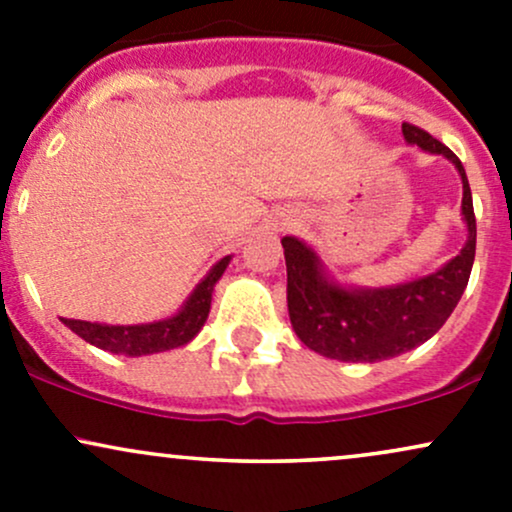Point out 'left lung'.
<instances>
[{
	"mask_svg": "<svg viewBox=\"0 0 512 512\" xmlns=\"http://www.w3.org/2000/svg\"><path fill=\"white\" fill-rule=\"evenodd\" d=\"M404 142L445 156L462 178V219L467 243L436 272L380 289L346 286L303 240L281 238L286 257V301L298 339L315 354L346 363L395 358L428 342L452 315L467 289L477 250V219L462 161L424 129L402 125Z\"/></svg>",
	"mask_w": 512,
	"mask_h": 512,
	"instance_id": "8db88e82",
	"label": "left lung"
}]
</instances>
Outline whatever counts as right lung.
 <instances>
[{
    "label": "right lung",
    "instance_id": "obj_1",
    "mask_svg": "<svg viewBox=\"0 0 512 512\" xmlns=\"http://www.w3.org/2000/svg\"><path fill=\"white\" fill-rule=\"evenodd\" d=\"M228 262H231V255L221 257L195 286V291L187 296V301L180 305L178 313L163 317V320L144 322V325H105V322L67 320V317H62V322L74 334H79L84 342L110 351V354L151 356L178 349V346L190 344L207 322L211 293H214L216 281L226 272Z\"/></svg>",
    "mask_w": 512,
    "mask_h": 512
}]
</instances>
